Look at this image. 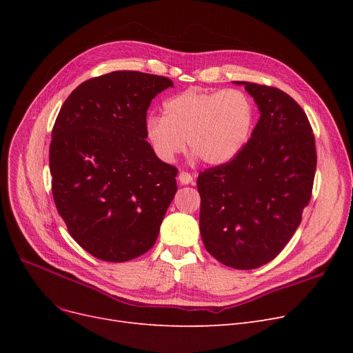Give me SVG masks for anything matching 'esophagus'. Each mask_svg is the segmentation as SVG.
<instances>
[{"mask_svg":"<svg viewBox=\"0 0 353 353\" xmlns=\"http://www.w3.org/2000/svg\"><path fill=\"white\" fill-rule=\"evenodd\" d=\"M179 181L181 184H190V183H193V176L190 173H188V172H180Z\"/></svg>","mask_w":353,"mask_h":353,"instance_id":"1","label":"esophagus"}]
</instances>
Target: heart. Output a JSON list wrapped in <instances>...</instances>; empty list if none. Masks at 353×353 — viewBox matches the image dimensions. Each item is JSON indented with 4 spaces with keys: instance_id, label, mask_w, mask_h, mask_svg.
<instances>
[{
    "instance_id": "b5f03b06",
    "label": "heart",
    "mask_w": 353,
    "mask_h": 353,
    "mask_svg": "<svg viewBox=\"0 0 353 353\" xmlns=\"http://www.w3.org/2000/svg\"><path fill=\"white\" fill-rule=\"evenodd\" d=\"M163 117L145 123V137L163 161H173L184 147L203 163L230 161L248 143L254 105L246 92L229 88L201 91L190 88L167 100Z\"/></svg>"
}]
</instances>
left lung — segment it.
<instances>
[{
	"mask_svg": "<svg viewBox=\"0 0 353 353\" xmlns=\"http://www.w3.org/2000/svg\"><path fill=\"white\" fill-rule=\"evenodd\" d=\"M236 84H245L261 119L236 157L199 173L200 234L216 261L248 270L273 261L301 225L318 157L307 116L289 94Z\"/></svg>",
	"mask_w": 353,
	"mask_h": 353,
	"instance_id": "8db88e82",
	"label": "left lung"
}]
</instances>
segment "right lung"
<instances>
[{"label": "right lung", "mask_w": 353, "mask_h": 353, "mask_svg": "<svg viewBox=\"0 0 353 353\" xmlns=\"http://www.w3.org/2000/svg\"><path fill=\"white\" fill-rule=\"evenodd\" d=\"M173 81L140 71L90 79L61 105L50 144L51 190L68 233L104 262L150 250L177 192V167L145 141L152 100Z\"/></svg>", "instance_id": "1"}]
</instances>
